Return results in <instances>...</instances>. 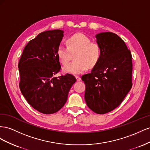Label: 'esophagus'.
I'll use <instances>...</instances> for the list:
<instances>
[{
  "label": "esophagus",
  "mask_w": 150,
  "mask_h": 150,
  "mask_svg": "<svg viewBox=\"0 0 150 150\" xmlns=\"http://www.w3.org/2000/svg\"><path fill=\"white\" fill-rule=\"evenodd\" d=\"M75 78L76 79V81H80L81 80V78L80 77V76H76Z\"/></svg>",
  "instance_id": "1"
}]
</instances>
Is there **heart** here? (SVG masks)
<instances>
[{
  "mask_svg": "<svg viewBox=\"0 0 150 150\" xmlns=\"http://www.w3.org/2000/svg\"><path fill=\"white\" fill-rule=\"evenodd\" d=\"M68 46L59 45L57 56L59 62L66 65L71 58V54L76 53L75 61L63 68L66 74L77 75L82 74L88 67L93 68L99 62L101 56L100 45L82 33H76L67 40Z\"/></svg>",
  "mask_w": 150,
  "mask_h": 150,
  "instance_id": "1",
  "label": "heart"
}]
</instances>
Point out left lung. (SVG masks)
I'll use <instances>...</instances> for the list:
<instances>
[{
  "label": "left lung",
  "instance_id": "8db88e82",
  "mask_svg": "<svg viewBox=\"0 0 150 150\" xmlns=\"http://www.w3.org/2000/svg\"><path fill=\"white\" fill-rule=\"evenodd\" d=\"M96 38L101 48L100 58L82 80L86 86L87 106L94 112L104 114L120 105L132 87V56L116 34L100 33Z\"/></svg>",
  "mask_w": 150,
  "mask_h": 150
}]
</instances>
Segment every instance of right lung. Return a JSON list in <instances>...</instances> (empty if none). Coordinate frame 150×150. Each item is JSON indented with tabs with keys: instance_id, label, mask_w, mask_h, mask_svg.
Here are the masks:
<instances>
[{
	"instance_id": "add662e5",
	"label": "right lung",
	"mask_w": 150,
	"mask_h": 150,
	"mask_svg": "<svg viewBox=\"0 0 150 150\" xmlns=\"http://www.w3.org/2000/svg\"><path fill=\"white\" fill-rule=\"evenodd\" d=\"M63 37L59 29L39 34L25 46L19 59V88L33 108L45 114L58 112L65 105L74 75L55 77L61 69L57 49Z\"/></svg>"
}]
</instances>
